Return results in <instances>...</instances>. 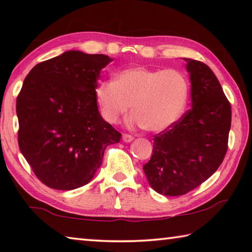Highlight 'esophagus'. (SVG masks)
Returning <instances> with one entry per match:
<instances>
[{
	"instance_id": "obj_1",
	"label": "esophagus",
	"mask_w": 252,
	"mask_h": 252,
	"mask_svg": "<svg viewBox=\"0 0 252 252\" xmlns=\"http://www.w3.org/2000/svg\"><path fill=\"white\" fill-rule=\"evenodd\" d=\"M122 139H123V141H125V142L130 143L131 141H133L134 138L132 135H130V134H123L122 135Z\"/></svg>"
}]
</instances>
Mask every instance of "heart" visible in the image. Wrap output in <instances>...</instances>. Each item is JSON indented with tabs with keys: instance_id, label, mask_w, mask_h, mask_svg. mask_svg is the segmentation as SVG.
Segmentation results:
<instances>
[{
	"instance_id": "heart-1",
	"label": "heart",
	"mask_w": 252,
	"mask_h": 252,
	"mask_svg": "<svg viewBox=\"0 0 252 252\" xmlns=\"http://www.w3.org/2000/svg\"><path fill=\"white\" fill-rule=\"evenodd\" d=\"M102 118L117 123L131 109V126L151 132L168 130L180 120L189 100V81L181 71L157 70L142 65L127 67L116 81H102L95 88Z\"/></svg>"
}]
</instances>
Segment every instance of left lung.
Returning a JSON list of instances; mask_svg holds the SVG:
<instances>
[{"mask_svg":"<svg viewBox=\"0 0 252 252\" xmlns=\"http://www.w3.org/2000/svg\"><path fill=\"white\" fill-rule=\"evenodd\" d=\"M191 83V109L170 129L153 138L150 161L143 165L158 193L182 195L210 178L228 149L231 106L207 64L182 58Z\"/></svg>","mask_w":252,"mask_h":252,"instance_id":"obj_1","label":"left lung"}]
</instances>
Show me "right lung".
Segmentation results:
<instances>
[{
    "label": "right lung",
    "mask_w": 252,
    "mask_h": 252,
    "mask_svg": "<svg viewBox=\"0 0 252 252\" xmlns=\"http://www.w3.org/2000/svg\"><path fill=\"white\" fill-rule=\"evenodd\" d=\"M104 54L70 50L36 64L16 99L19 147L35 176L52 189L73 190L90 182L105 148L121 133L103 120L95 88Z\"/></svg>",
    "instance_id": "right-lung-1"
}]
</instances>
